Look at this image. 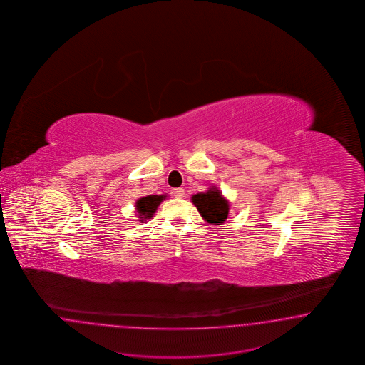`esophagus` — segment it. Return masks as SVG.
Here are the masks:
<instances>
[{"label": "esophagus", "mask_w": 365, "mask_h": 365, "mask_svg": "<svg viewBox=\"0 0 365 365\" xmlns=\"http://www.w3.org/2000/svg\"><path fill=\"white\" fill-rule=\"evenodd\" d=\"M173 194H174V197H175V198L180 199L185 198V195H186L183 188H174V190H173Z\"/></svg>", "instance_id": "esophagus-1"}]
</instances>
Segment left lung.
Segmentation results:
<instances>
[{"instance_id":"left-lung-1","label":"left lung","mask_w":365,"mask_h":365,"mask_svg":"<svg viewBox=\"0 0 365 365\" xmlns=\"http://www.w3.org/2000/svg\"><path fill=\"white\" fill-rule=\"evenodd\" d=\"M191 202L198 209L200 217L214 226L225 223L229 217L230 202L215 185L210 186L205 192L194 194Z\"/></svg>"}]
</instances>
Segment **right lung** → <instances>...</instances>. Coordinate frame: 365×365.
Instances as JSON below:
<instances>
[{
  "mask_svg": "<svg viewBox=\"0 0 365 365\" xmlns=\"http://www.w3.org/2000/svg\"><path fill=\"white\" fill-rule=\"evenodd\" d=\"M166 198V194H162V195H147L143 198L138 199L135 202V210H136L135 215H136V218H139L140 223L150 221L154 217L159 205Z\"/></svg>",
  "mask_w": 365,
  "mask_h": 365,
  "instance_id": "1",
  "label": "right lung"
}]
</instances>
